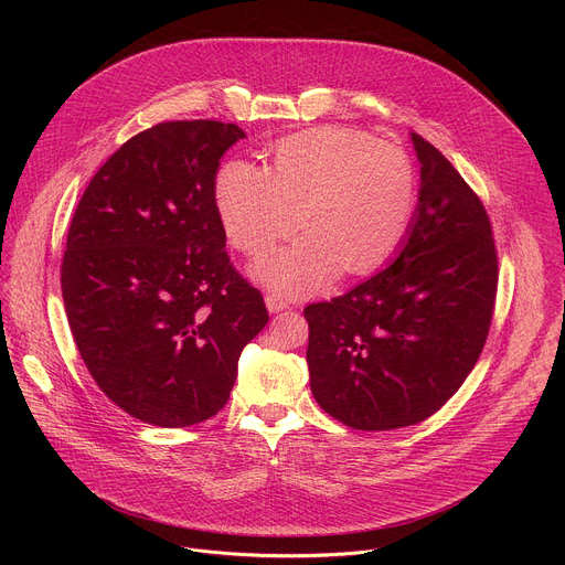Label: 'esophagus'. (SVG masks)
I'll use <instances>...</instances> for the list:
<instances>
[{
	"instance_id": "obj_1",
	"label": "esophagus",
	"mask_w": 565,
	"mask_h": 565,
	"mask_svg": "<svg viewBox=\"0 0 565 565\" xmlns=\"http://www.w3.org/2000/svg\"><path fill=\"white\" fill-rule=\"evenodd\" d=\"M266 306H268L270 312H281V310L288 308V301L279 295H266Z\"/></svg>"
}]
</instances>
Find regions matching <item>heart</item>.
<instances>
[{
    "instance_id": "b5f03b06",
    "label": "heart",
    "mask_w": 565,
    "mask_h": 565,
    "mask_svg": "<svg viewBox=\"0 0 565 565\" xmlns=\"http://www.w3.org/2000/svg\"><path fill=\"white\" fill-rule=\"evenodd\" d=\"M214 203L230 244L257 257L292 230L290 246L255 266V277L288 297L329 288L342 270L377 268L405 236L416 205L409 156L371 136L324 127L277 142L270 168L227 160Z\"/></svg>"
}]
</instances>
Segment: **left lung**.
<instances>
[{
  "label": "left lung",
  "instance_id": "1",
  "mask_svg": "<svg viewBox=\"0 0 565 565\" xmlns=\"http://www.w3.org/2000/svg\"><path fill=\"white\" fill-rule=\"evenodd\" d=\"M420 196L391 266L303 308L317 405L347 427L388 431L434 416L486 347L499 286L490 216L449 160L412 134Z\"/></svg>",
  "mask_w": 565,
  "mask_h": 565
}]
</instances>
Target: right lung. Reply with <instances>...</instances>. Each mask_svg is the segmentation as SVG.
Listing matches in <instances>:
<instances>
[{"label":"right lung","mask_w":565,"mask_h":565,"mask_svg":"<svg viewBox=\"0 0 565 565\" xmlns=\"http://www.w3.org/2000/svg\"><path fill=\"white\" fill-rule=\"evenodd\" d=\"M244 129L168 120L129 138L79 199L62 259L75 347L103 393L166 429L216 416L244 347L268 324L225 253L221 156Z\"/></svg>","instance_id":"obj_1"}]
</instances>
